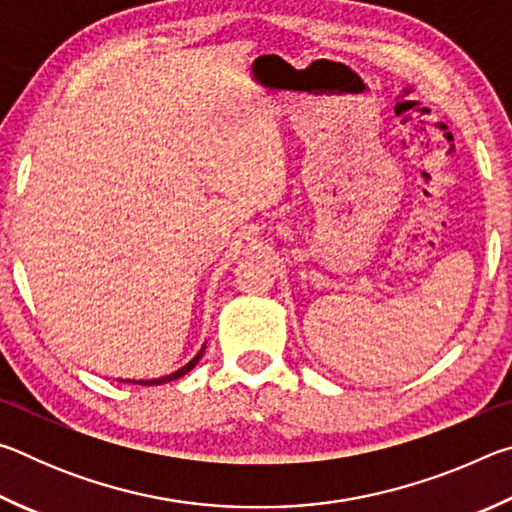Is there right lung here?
I'll return each instance as SVG.
<instances>
[{
    "label": "right lung",
    "instance_id": "obj_1",
    "mask_svg": "<svg viewBox=\"0 0 512 512\" xmlns=\"http://www.w3.org/2000/svg\"><path fill=\"white\" fill-rule=\"evenodd\" d=\"M203 352H205V345L201 350H198V354L196 357L189 361V363H185L183 368L180 370H176V372H171V375H164V377H158V379H142V381H131L128 379V384H140V386H158V384H167V381H173V379H180V377H185L189 370H192L198 361H201V357H203Z\"/></svg>",
    "mask_w": 512,
    "mask_h": 512
}]
</instances>
